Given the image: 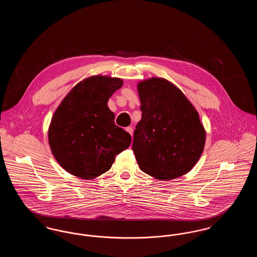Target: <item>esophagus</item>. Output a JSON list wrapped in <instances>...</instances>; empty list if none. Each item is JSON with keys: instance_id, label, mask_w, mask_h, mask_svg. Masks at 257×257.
Instances as JSON below:
<instances>
[{"instance_id": "1", "label": "esophagus", "mask_w": 257, "mask_h": 257, "mask_svg": "<svg viewBox=\"0 0 257 257\" xmlns=\"http://www.w3.org/2000/svg\"><path fill=\"white\" fill-rule=\"evenodd\" d=\"M126 131H127L129 134L131 135V136L133 135V128H132V127H127V128H126Z\"/></svg>"}]
</instances>
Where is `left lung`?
Instances as JSON below:
<instances>
[{"mask_svg":"<svg viewBox=\"0 0 257 257\" xmlns=\"http://www.w3.org/2000/svg\"><path fill=\"white\" fill-rule=\"evenodd\" d=\"M142 119L134 132L133 151L140 169L169 181L191 171L206 141L198 112L170 81L153 77L138 84Z\"/></svg>","mask_w":257,"mask_h":257,"instance_id":"8db88e82","label":"left lung"}]
</instances>
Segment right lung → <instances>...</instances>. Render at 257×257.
<instances>
[{
  "label": "right lung",
  "mask_w": 257,
  "mask_h": 257,
  "mask_svg": "<svg viewBox=\"0 0 257 257\" xmlns=\"http://www.w3.org/2000/svg\"><path fill=\"white\" fill-rule=\"evenodd\" d=\"M123 85L119 78L96 75L78 83L55 110L48 130L52 154L63 170L83 179L109 171L131 136L114 124L108 101Z\"/></svg>",
  "instance_id": "1"
}]
</instances>
